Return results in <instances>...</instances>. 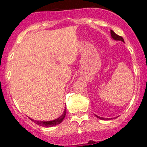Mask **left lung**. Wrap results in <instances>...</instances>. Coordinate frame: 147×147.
I'll return each instance as SVG.
<instances>
[{
  "label": "left lung",
  "instance_id": "left-lung-1",
  "mask_svg": "<svg viewBox=\"0 0 147 147\" xmlns=\"http://www.w3.org/2000/svg\"><path fill=\"white\" fill-rule=\"evenodd\" d=\"M111 36L112 38L114 39V40H120V41H122V42H124V40H123V37L122 36H119L117 35V34H116V33H114V31L111 30ZM97 117H98V118H100V119H104L103 117H98L97 116Z\"/></svg>",
  "mask_w": 147,
  "mask_h": 147
}]
</instances>
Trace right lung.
Returning a JSON list of instances; mask_svg holds the SVG:
<instances>
[{
  "label": "right lung",
  "instance_id": "right-lung-1",
  "mask_svg": "<svg viewBox=\"0 0 147 147\" xmlns=\"http://www.w3.org/2000/svg\"><path fill=\"white\" fill-rule=\"evenodd\" d=\"M65 114H66V110L65 109L64 112H63V114L62 115L59 117V118L55 119L54 121H34L33 119H31V121H34L36 124L40 126H42V127H53V126L57 125V124H59L62 121H63V119H64L65 116Z\"/></svg>",
  "mask_w": 147,
  "mask_h": 147
}]
</instances>
